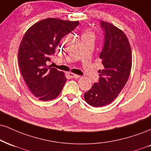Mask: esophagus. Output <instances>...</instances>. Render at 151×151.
Returning a JSON list of instances; mask_svg holds the SVG:
<instances>
[{
  "mask_svg": "<svg viewBox=\"0 0 151 151\" xmlns=\"http://www.w3.org/2000/svg\"><path fill=\"white\" fill-rule=\"evenodd\" d=\"M68 75H69V77H71V78H79V77H80V76L78 75V74H75L74 73H72V72H70V73H68Z\"/></svg>",
  "mask_w": 151,
  "mask_h": 151,
  "instance_id": "34e87169",
  "label": "esophagus"
}]
</instances>
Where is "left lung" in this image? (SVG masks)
<instances>
[{"mask_svg":"<svg viewBox=\"0 0 151 151\" xmlns=\"http://www.w3.org/2000/svg\"><path fill=\"white\" fill-rule=\"evenodd\" d=\"M104 43L100 59L103 65L99 79L84 93L86 102L93 107L110 104L126 84L132 68V50L127 37L112 24L101 21Z\"/></svg>","mask_w":151,"mask_h":151,"instance_id":"left-lung-1","label":"left lung"}]
</instances>
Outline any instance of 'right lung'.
Returning <instances> with one entry per match:
<instances>
[{
	"instance_id": "right-lung-1",
	"label": "right lung",
	"mask_w": 151,
	"mask_h": 151,
	"mask_svg": "<svg viewBox=\"0 0 151 151\" xmlns=\"http://www.w3.org/2000/svg\"><path fill=\"white\" fill-rule=\"evenodd\" d=\"M77 22L48 18L27 31L18 51L22 75L32 93L43 101L55 99L67 79L63 72L47 66L60 41L79 25Z\"/></svg>"
}]
</instances>
